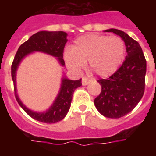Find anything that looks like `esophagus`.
I'll return each instance as SVG.
<instances>
[{
  "mask_svg": "<svg viewBox=\"0 0 156 156\" xmlns=\"http://www.w3.org/2000/svg\"><path fill=\"white\" fill-rule=\"evenodd\" d=\"M90 83V79H88V78H83V79H82V84H83V86L88 85Z\"/></svg>",
  "mask_w": 156,
  "mask_h": 156,
  "instance_id": "obj_1",
  "label": "esophagus"
}]
</instances>
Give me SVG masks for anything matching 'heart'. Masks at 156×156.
<instances>
[{
    "label": "heart",
    "mask_w": 156,
    "mask_h": 156,
    "mask_svg": "<svg viewBox=\"0 0 156 156\" xmlns=\"http://www.w3.org/2000/svg\"><path fill=\"white\" fill-rule=\"evenodd\" d=\"M126 56V44L118 36L89 34L77 38L71 49L64 52L67 67L80 72L88 61L90 70L100 77L113 74Z\"/></svg>",
    "instance_id": "1"
}]
</instances>
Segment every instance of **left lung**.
<instances>
[{
    "label": "left lung",
    "instance_id": "obj_1",
    "mask_svg": "<svg viewBox=\"0 0 156 156\" xmlns=\"http://www.w3.org/2000/svg\"><path fill=\"white\" fill-rule=\"evenodd\" d=\"M124 40L127 56L121 66L107 79H100L101 92L94 100L103 116L120 118L131 112L139 103L145 90L147 61L136 40L117 29H108Z\"/></svg>",
    "mask_w": 156,
    "mask_h": 156
}]
</instances>
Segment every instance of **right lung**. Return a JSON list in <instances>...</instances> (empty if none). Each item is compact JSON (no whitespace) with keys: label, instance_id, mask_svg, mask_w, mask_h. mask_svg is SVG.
Listing matches in <instances>:
<instances>
[{"label":"right lung","instance_id":"add662e5","mask_svg":"<svg viewBox=\"0 0 156 156\" xmlns=\"http://www.w3.org/2000/svg\"><path fill=\"white\" fill-rule=\"evenodd\" d=\"M67 33L64 31L42 30L31 35L29 40L18 48L11 66V75L14 86L15 98L18 104L27 113L36 121L44 123H56L66 116L70 108L73 91L82 86V79L70 80L64 76L59 93L49 108L43 112H38L27 108L21 101L16 87V73L19 64L24 57L34 52H41L56 57L61 66H65L63 60L64 48L67 42Z\"/></svg>","mask_w":156,"mask_h":156}]
</instances>
